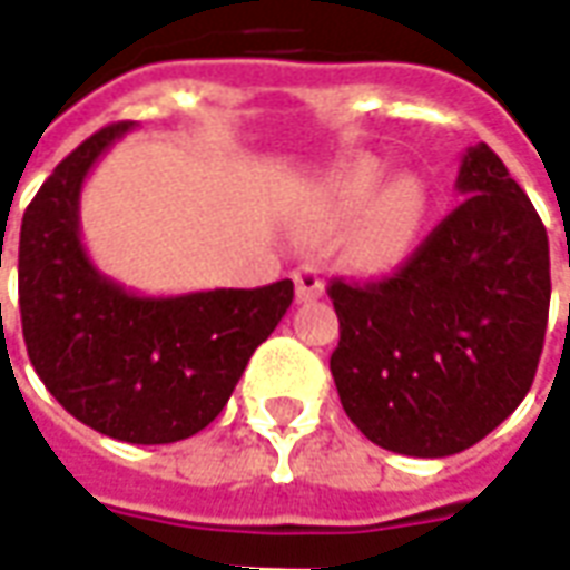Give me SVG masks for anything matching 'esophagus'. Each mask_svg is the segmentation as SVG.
<instances>
[{"mask_svg": "<svg viewBox=\"0 0 570 570\" xmlns=\"http://www.w3.org/2000/svg\"><path fill=\"white\" fill-rule=\"evenodd\" d=\"M293 281H296V298L298 302H314V298L323 296V277L317 274L314 265H302L293 272Z\"/></svg>", "mask_w": 570, "mask_h": 570, "instance_id": "esophagus-1", "label": "esophagus"}]
</instances>
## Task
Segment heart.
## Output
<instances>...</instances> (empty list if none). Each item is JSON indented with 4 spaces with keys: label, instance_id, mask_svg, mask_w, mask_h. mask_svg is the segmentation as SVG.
<instances>
[{
    "label": "heart",
    "instance_id": "heart-1",
    "mask_svg": "<svg viewBox=\"0 0 570 570\" xmlns=\"http://www.w3.org/2000/svg\"><path fill=\"white\" fill-rule=\"evenodd\" d=\"M384 179V167L372 158H357L314 188L302 225L317 235H335L351 226L345 237V262L360 274H391L412 256L421 225L428 216V188L419 176L403 174Z\"/></svg>",
    "mask_w": 570,
    "mask_h": 570
}]
</instances>
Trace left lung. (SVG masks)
Here are the masks:
<instances>
[{
  "label": "left lung",
  "instance_id": "obj_1",
  "mask_svg": "<svg viewBox=\"0 0 570 570\" xmlns=\"http://www.w3.org/2000/svg\"><path fill=\"white\" fill-rule=\"evenodd\" d=\"M464 200L403 268L330 284L338 400L387 452L445 458L476 445L525 400L550 317V240L534 204L479 142L461 158Z\"/></svg>",
  "mask_w": 570,
  "mask_h": 570
}]
</instances>
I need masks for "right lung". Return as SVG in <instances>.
<instances>
[{"mask_svg": "<svg viewBox=\"0 0 570 570\" xmlns=\"http://www.w3.org/2000/svg\"><path fill=\"white\" fill-rule=\"evenodd\" d=\"M128 130V121L97 130L30 200L18 249L20 323L32 370L72 419L112 440L164 445L223 412L289 308L293 281L151 298L97 272L81 247L79 195Z\"/></svg>", "mask_w": 570, "mask_h": 570, "instance_id": "add662e5", "label": "right lung"}]
</instances>
